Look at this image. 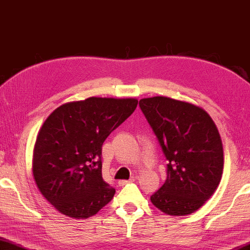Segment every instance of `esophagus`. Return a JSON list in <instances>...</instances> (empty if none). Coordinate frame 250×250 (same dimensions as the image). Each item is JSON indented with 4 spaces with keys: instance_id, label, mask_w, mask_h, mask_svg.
Segmentation results:
<instances>
[{
    "instance_id": "34e87169",
    "label": "esophagus",
    "mask_w": 250,
    "mask_h": 250,
    "mask_svg": "<svg viewBox=\"0 0 250 250\" xmlns=\"http://www.w3.org/2000/svg\"><path fill=\"white\" fill-rule=\"evenodd\" d=\"M132 182H135V177H132L131 180H121L118 182V184H119V186H125L128 183H132Z\"/></svg>"
}]
</instances>
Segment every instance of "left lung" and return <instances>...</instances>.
Here are the masks:
<instances>
[{"label": "left lung", "instance_id": "left-lung-1", "mask_svg": "<svg viewBox=\"0 0 250 250\" xmlns=\"http://www.w3.org/2000/svg\"><path fill=\"white\" fill-rule=\"evenodd\" d=\"M140 109L158 138L167 164V180L150 196L168 215H188L213 195L223 170L220 133L206 110L166 96L141 99Z\"/></svg>", "mask_w": 250, "mask_h": 250}]
</instances>
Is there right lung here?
Instances as JSON below:
<instances>
[{
  "instance_id": "add662e5",
  "label": "right lung",
  "mask_w": 250,
  "mask_h": 250,
  "mask_svg": "<svg viewBox=\"0 0 250 250\" xmlns=\"http://www.w3.org/2000/svg\"><path fill=\"white\" fill-rule=\"evenodd\" d=\"M137 104L132 98L92 96L62 104L48 115L33 147L32 174L56 210L87 219L113 199L115 189L102 178V145Z\"/></svg>"
}]
</instances>
